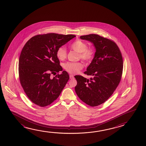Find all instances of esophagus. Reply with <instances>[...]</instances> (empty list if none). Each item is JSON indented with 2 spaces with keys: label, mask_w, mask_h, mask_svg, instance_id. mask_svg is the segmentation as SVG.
Masks as SVG:
<instances>
[{
  "label": "esophagus",
  "mask_w": 146,
  "mask_h": 146,
  "mask_svg": "<svg viewBox=\"0 0 146 146\" xmlns=\"http://www.w3.org/2000/svg\"><path fill=\"white\" fill-rule=\"evenodd\" d=\"M74 78V76L73 75H70V79H73Z\"/></svg>",
  "instance_id": "34e87169"
}]
</instances>
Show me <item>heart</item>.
Returning a JSON list of instances; mask_svg holds the SVG:
<instances>
[{"instance_id": "1", "label": "heart", "mask_w": 146, "mask_h": 146, "mask_svg": "<svg viewBox=\"0 0 146 146\" xmlns=\"http://www.w3.org/2000/svg\"><path fill=\"white\" fill-rule=\"evenodd\" d=\"M72 49L79 53L78 58L85 62H90L95 56V50L92 47H88L87 44L81 40H77L70 45ZM56 55L58 59L63 60L67 58V52L66 48L60 46L57 49ZM84 67L81 62H68L64 65V68L70 74H76Z\"/></svg>"}]
</instances>
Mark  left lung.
Instances as JSON below:
<instances>
[{"mask_svg": "<svg viewBox=\"0 0 146 146\" xmlns=\"http://www.w3.org/2000/svg\"><path fill=\"white\" fill-rule=\"evenodd\" d=\"M81 39L90 41L96 48L95 56L84 73L86 79L76 75L75 90L80 99L92 107L105 102L111 96L122 78L123 60L122 53L114 41L96 34L81 36Z\"/></svg>", "mask_w": 146, "mask_h": 146, "instance_id": "obj_1", "label": "left lung"}]
</instances>
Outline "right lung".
Listing matches in <instances>:
<instances>
[{"instance_id":"right-lung-1","label":"right lung","mask_w":146,"mask_h":146,"mask_svg":"<svg viewBox=\"0 0 146 146\" xmlns=\"http://www.w3.org/2000/svg\"><path fill=\"white\" fill-rule=\"evenodd\" d=\"M75 36L54 33L38 35L25 44L19 60V78L25 93L33 103L45 107L60 96L69 75L63 71L53 78L50 77L62 70L56 51Z\"/></svg>"}]
</instances>
